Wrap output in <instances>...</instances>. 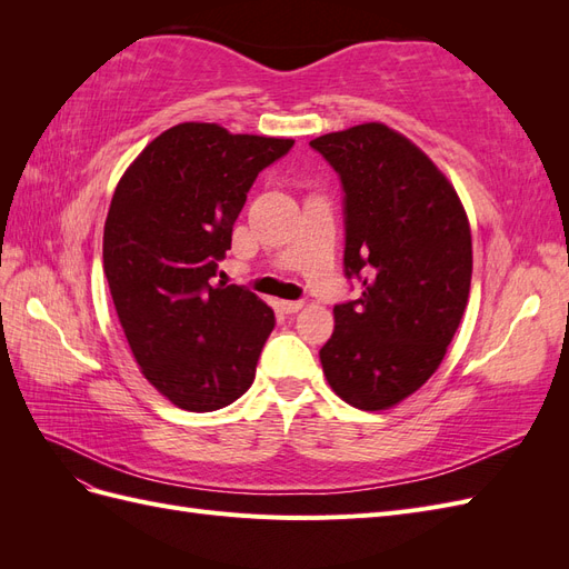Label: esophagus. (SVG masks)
Returning <instances> with one entry per match:
<instances>
[{"label": "esophagus", "mask_w": 569, "mask_h": 569, "mask_svg": "<svg viewBox=\"0 0 569 569\" xmlns=\"http://www.w3.org/2000/svg\"><path fill=\"white\" fill-rule=\"evenodd\" d=\"M280 308L284 313H299L303 308V301H280Z\"/></svg>", "instance_id": "1"}]
</instances>
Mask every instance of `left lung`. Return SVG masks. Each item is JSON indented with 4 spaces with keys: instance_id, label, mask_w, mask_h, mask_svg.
<instances>
[{
    "instance_id": "1",
    "label": "left lung",
    "mask_w": 569,
    "mask_h": 569,
    "mask_svg": "<svg viewBox=\"0 0 569 569\" xmlns=\"http://www.w3.org/2000/svg\"><path fill=\"white\" fill-rule=\"evenodd\" d=\"M343 192V274L360 297L335 306L320 349L327 382L360 410L418 391L443 360L468 306L470 222L453 184L382 123L311 142Z\"/></svg>"
}]
</instances>
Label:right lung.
<instances>
[{
  "mask_svg": "<svg viewBox=\"0 0 569 569\" xmlns=\"http://www.w3.org/2000/svg\"><path fill=\"white\" fill-rule=\"evenodd\" d=\"M291 147L180 123L147 144L116 187L107 282L134 360L178 408H226L253 382L274 313L247 287H213V278L251 184Z\"/></svg>",
  "mask_w": 569,
  "mask_h": 569,
  "instance_id": "right-lung-1",
  "label": "right lung"
}]
</instances>
